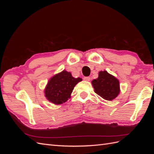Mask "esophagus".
<instances>
[{
	"instance_id": "1",
	"label": "esophagus",
	"mask_w": 154,
	"mask_h": 154,
	"mask_svg": "<svg viewBox=\"0 0 154 154\" xmlns=\"http://www.w3.org/2000/svg\"><path fill=\"white\" fill-rule=\"evenodd\" d=\"M83 80H84L85 81L88 82V81L91 80V78L89 76H85L84 78H83Z\"/></svg>"
}]
</instances>
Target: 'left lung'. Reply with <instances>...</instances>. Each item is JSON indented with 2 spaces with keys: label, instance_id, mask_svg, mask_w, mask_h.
I'll list each match as a JSON object with an SVG mask.
<instances>
[{
  "label": "left lung",
  "instance_id": "1",
  "mask_svg": "<svg viewBox=\"0 0 154 154\" xmlns=\"http://www.w3.org/2000/svg\"><path fill=\"white\" fill-rule=\"evenodd\" d=\"M92 84L96 94L106 100H114L120 91L118 79L106 71H100L98 78L92 80Z\"/></svg>",
  "mask_w": 154,
  "mask_h": 154
}]
</instances>
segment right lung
I'll return each mask as SVG.
<instances>
[{"instance_id":"right-lung-1","label":"right lung","mask_w":154,"mask_h":154,"mask_svg":"<svg viewBox=\"0 0 154 154\" xmlns=\"http://www.w3.org/2000/svg\"><path fill=\"white\" fill-rule=\"evenodd\" d=\"M82 80L80 78L72 77L71 72L63 71L50 79L45 87V96L54 104L65 103L71 97L74 87Z\"/></svg>"}]
</instances>
